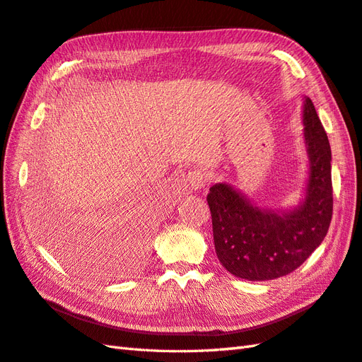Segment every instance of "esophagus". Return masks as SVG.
<instances>
[{
	"label": "esophagus",
	"mask_w": 362,
	"mask_h": 362,
	"mask_svg": "<svg viewBox=\"0 0 362 362\" xmlns=\"http://www.w3.org/2000/svg\"><path fill=\"white\" fill-rule=\"evenodd\" d=\"M188 182L192 189H200L206 185L208 182V174L203 170H192L188 173Z\"/></svg>",
	"instance_id": "esophagus-1"
}]
</instances>
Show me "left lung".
Instances as JSON below:
<instances>
[{
	"label": "left lung",
	"mask_w": 362,
	"mask_h": 362,
	"mask_svg": "<svg viewBox=\"0 0 362 362\" xmlns=\"http://www.w3.org/2000/svg\"><path fill=\"white\" fill-rule=\"evenodd\" d=\"M304 139L310 175L300 208L276 214L257 208L229 185L218 183L206 196L216 254L225 269L251 281L284 276L308 260L326 237L332 212V151L313 102L305 98Z\"/></svg>",
	"instance_id": "8db88e82"
}]
</instances>
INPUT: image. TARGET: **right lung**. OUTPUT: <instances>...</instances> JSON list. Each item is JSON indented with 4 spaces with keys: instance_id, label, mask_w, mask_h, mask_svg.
Returning a JSON list of instances; mask_svg holds the SVG:
<instances>
[{
    "instance_id": "1",
    "label": "right lung",
    "mask_w": 362,
    "mask_h": 362,
    "mask_svg": "<svg viewBox=\"0 0 362 362\" xmlns=\"http://www.w3.org/2000/svg\"><path fill=\"white\" fill-rule=\"evenodd\" d=\"M73 235H75V234H73ZM73 235L67 237V238H70V240H67V242H64V243H62V245H64V247L67 246V249H64V251H67V254H69V249H70V254H73V258H70V262H69V258H67V263H70V264L75 266L76 269L79 267V269H86V271H87V266L81 264V258H78V255H76V252H75V247H78V240H76V246H75V240H73L75 237H73ZM61 242H62V240H61ZM71 247H74L73 252L71 251ZM64 255H66V252H64ZM79 257H81V255H79ZM88 271H90V267H88Z\"/></svg>"
}]
</instances>
